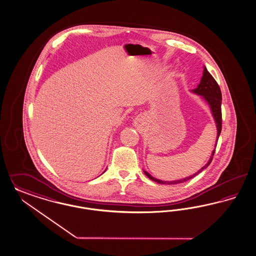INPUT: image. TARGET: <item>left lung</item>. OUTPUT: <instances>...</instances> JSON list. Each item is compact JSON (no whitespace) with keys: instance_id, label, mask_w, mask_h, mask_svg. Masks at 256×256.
I'll return each instance as SVG.
<instances>
[{"instance_id":"8db88e82","label":"left lung","mask_w":256,"mask_h":256,"mask_svg":"<svg viewBox=\"0 0 256 256\" xmlns=\"http://www.w3.org/2000/svg\"><path fill=\"white\" fill-rule=\"evenodd\" d=\"M193 92L202 96L203 98L208 102V104L211 106L212 112L214 115V121L216 123V128H218V138H216V142L218 140L220 134L221 132V128H222V114H221V101H222V96H221V90L218 82L214 80V78L212 76L211 74L207 70L206 67H204V70H203V76L200 80V83L198 84V88L193 90ZM214 154V151H212V155L211 158L209 160V162L203 166L198 172H196L194 175L188 176L186 178H182L178 180H174V182H162L157 180L155 178L151 176L148 172L144 171V174L150 178V180H154L155 182L158 184H182L186 180L194 178L196 175H198V173H200L202 170L205 168H208V166L211 164L212 160V156Z\"/></svg>"}]
</instances>
